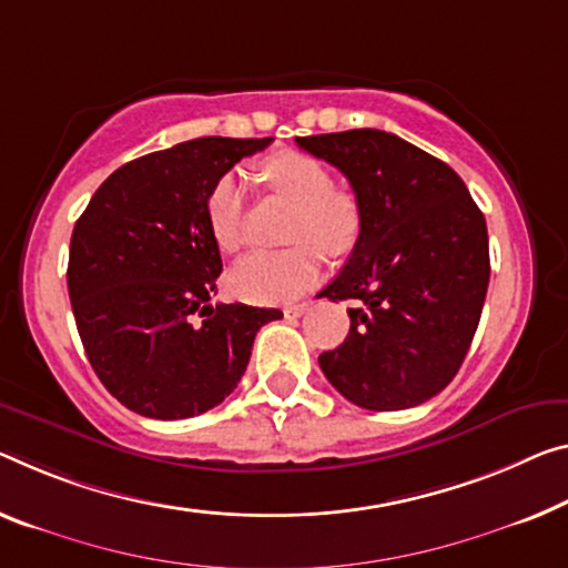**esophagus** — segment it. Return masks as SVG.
I'll list each match as a JSON object with an SVG mask.
<instances>
[{"label": "esophagus", "instance_id": "1", "mask_svg": "<svg viewBox=\"0 0 568 568\" xmlns=\"http://www.w3.org/2000/svg\"><path fill=\"white\" fill-rule=\"evenodd\" d=\"M310 310H312V302H294V304H286V307H284V317H290V320L302 317V314L310 312Z\"/></svg>", "mask_w": 568, "mask_h": 568}]
</instances>
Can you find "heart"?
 <instances>
[{"label": "heart", "instance_id": "obj_1", "mask_svg": "<svg viewBox=\"0 0 568 568\" xmlns=\"http://www.w3.org/2000/svg\"><path fill=\"white\" fill-rule=\"evenodd\" d=\"M264 178L276 193L300 205L286 251H254L231 272V290L251 302H284L302 294L320 276V254L339 256L355 246L363 213L353 193L335 187L329 170L302 152H278L264 162ZM246 178L229 172L207 197L217 248L233 254L246 241Z\"/></svg>", "mask_w": 568, "mask_h": 568}]
</instances>
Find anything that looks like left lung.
I'll use <instances>...</instances> for the list:
<instances>
[{
  "label": "left lung",
  "mask_w": 568,
  "mask_h": 568,
  "mask_svg": "<svg viewBox=\"0 0 568 568\" xmlns=\"http://www.w3.org/2000/svg\"><path fill=\"white\" fill-rule=\"evenodd\" d=\"M345 174L363 225L320 296L355 300L345 343L320 355L327 381L368 412H400L449 386L490 282L485 215L459 174L381 129L296 136Z\"/></svg>",
  "instance_id": "left-lung-1"
}]
</instances>
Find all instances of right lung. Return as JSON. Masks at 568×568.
Instances as JSON below:
<instances>
[{
	"instance_id": "1",
	"label": "right lung",
	"mask_w": 568,
	"mask_h": 568,
	"mask_svg": "<svg viewBox=\"0 0 568 568\" xmlns=\"http://www.w3.org/2000/svg\"><path fill=\"white\" fill-rule=\"evenodd\" d=\"M264 139L203 136L124 164L75 221L68 258L78 335L109 394L172 422L239 386L254 337L278 310L211 304L223 272L207 221L215 182Z\"/></svg>"
}]
</instances>
